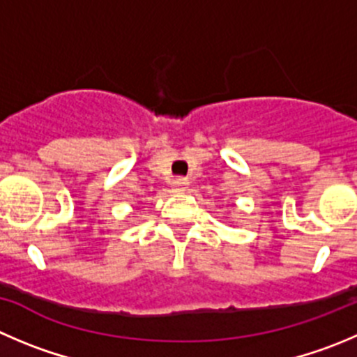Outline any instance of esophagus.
<instances>
[{
  "label": "esophagus",
  "mask_w": 357,
  "mask_h": 357,
  "mask_svg": "<svg viewBox=\"0 0 357 357\" xmlns=\"http://www.w3.org/2000/svg\"><path fill=\"white\" fill-rule=\"evenodd\" d=\"M188 185L189 182L188 178H184V176H175V178L172 181V188L175 192H184L185 189H188Z\"/></svg>",
  "instance_id": "34e87169"
}]
</instances>
